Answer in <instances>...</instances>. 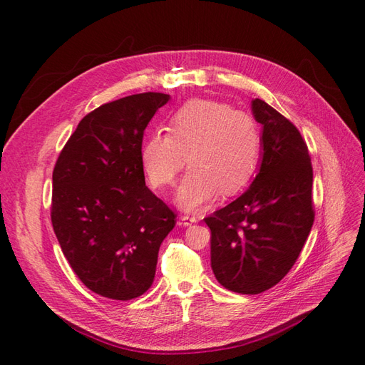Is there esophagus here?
Returning <instances> with one entry per match:
<instances>
[{
    "instance_id": "34e87169",
    "label": "esophagus",
    "mask_w": 365,
    "mask_h": 365,
    "mask_svg": "<svg viewBox=\"0 0 365 365\" xmlns=\"http://www.w3.org/2000/svg\"><path fill=\"white\" fill-rule=\"evenodd\" d=\"M197 220H199V218H197L195 215H190V214H183V215L180 217V222H182L183 226H191V225L195 223Z\"/></svg>"
}]
</instances>
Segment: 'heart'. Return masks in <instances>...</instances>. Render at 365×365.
I'll use <instances>...</instances> for the list:
<instances>
[{
  "instance_id": "obj_1",
  "label": "heart",
  "mask_w": 365,
  "mask_h": 365,
  "mask_svg": "<svg viewBox=\"0 0 365 365\" xmlns=\"http://www.w3.org/2000/svg\"><path fill=\"white\" fill-rule=\"evenodd\" d=\"M175 200L186 211L223 191L235 194L251 182L262 154V130L251 113L212 99H191L154 131L142 147V165L155 188L171 186L186 165Z\"/></svg>"
}]
</instances>
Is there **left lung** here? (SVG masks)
I'll list each match as a JSON object with an SVG mask.
<instances>
[{
    "mask_svg": "<svg viewBox=\"0 0 365 365\" xmlns=\"http://www.w3.org/2000/svg\"><path fill=\"white\" fill-rule=\"evenodd\" d=\"M252 113L263 125V158L251 186L205 218L211 229V267L218 283L257 295L284 278L314 225L307 145L295 125L262 99Z\"/></svg>",
    "mask_w": 365,
    "mask_h": 365,
    "instance_id": "left-lung-1",
    "label": "left lung"
}]
</instances>
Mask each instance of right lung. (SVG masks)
Masks as SVG:
<instances>
[{
    "label": "right lung",
    "instance_id": "add662e5",
    "mask_svg": "<svg viewBox=\"0 0 365 365\" xmlns=\"http://www.w3.org/2000/svg\"><path fill=\"white\" fill-rule=\"evenodd\" d=\"M163 93H139L93 110L59 153L51 225L73 272L93 292L119 301L151 287L159 247L175 214L145 185L143 131Z\"/></svg>",
    "mask_w": 365,
    "mask_h": 365
}]
</instances>
